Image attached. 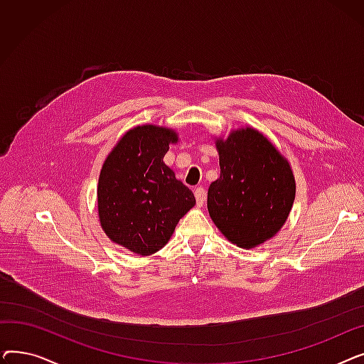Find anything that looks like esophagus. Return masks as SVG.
Instances as JSON below:
<instances>
[{
  "label": "esophagus",
  "mask_w": 364,
  "mask_h": 364,
  "mask_svg": "<svg viewBox=\"0 0 364 364\" xmlns=\"http://www.w3.org/2000/svg\"><path fill=\"white\" fill-rule=\"evenodd\" d=\"M195 198H196L198 206H202L205 203V199H206V190L203 187H196L195 188Z\"/></svg>",
  "instance_id": "obj_1"
}]
</instances>
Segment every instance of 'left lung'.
<instances>
[{
    "mask_svg": "<svg viewBox=\"0 0 364 364\" xmlns=\"http://www.w3.org/2000/svg\"><path fill=\"white\" fill-rule=\"evenodd\" d=\"M220 178L208 188V211L221 233L240 247L273 237L295 199L292 169L279 150L254 128L217 140Z\"/></svg>",
    "mask_w": 364,
    "mask_h": 364,
    "instance_id": "1",
    "label": "left lung"
}]
</instances>
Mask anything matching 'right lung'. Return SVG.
I'll return each instance as SVG.
<instances>
[{"instance_id":"right-lung-1","label":"right lung","mask_w":364,"mask_h":364,"mask_svg":"<svg viewBox=\"0 0 364 364\" xmlns=\"http://www.w3.org/2000/svg\"><path fill=\"white\" fill-rule=\"evenodd\" d=\"M176 131L141 125L129 129L106 158L97 187L99 217L110 240L139 255L166 245L195 195L164 164Z\"/></svg>"}]
</instances>
